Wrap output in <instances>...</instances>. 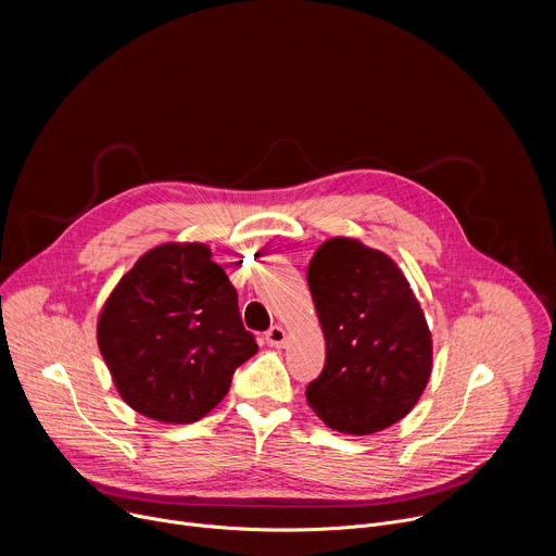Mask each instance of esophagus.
I'll return each mask as SVG.
<instances>
[{
	"label": "esophagus",
	"mask_w": 556,
	"mask_h": 556,
	"mask_svg": "<svg viewBox=\"0 0 556 556\" xmlns=\"http://www.w3.org/2000/svg\"><path fill=\"white\" fill-rule=\"evenodd\" d=\"M286 339H288V334H286V330H283L281 326H273V328L266 332V343H268L270 348H283V345H286Z\"/></svg>",
	"instance_id": "esophagus-1"
}]
</instances>
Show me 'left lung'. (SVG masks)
Masks as SVG:
<instances>
[{
  "instance_id": "8db88e82",
  "label": "left lung",
  "mask_w": 556,
  "mask_h": 556,
  "mask_svg": "<svg viewBox=\"0 0 556 556\" xmlns=\"http://www.w3.org/2000/svg\"><path fill=\"white\" fill-rule=\"evenodd\" d=\"M307 286L326 337V365L305 389L307 405L350 435L403 420L433 361L425 312L403 270L358 240L334 237L309 260Z\"/></svg>"
}]
</instances>
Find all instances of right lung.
I'll list each match as a JSON object with an SVG mask.
<instances>
[{"instance_id": "1", "label": "right lung", "mask_w": 556, "mask_h": 556, "mask_svg": "<svg viewBox=\"0 0 556 556\" xmlns=\"http://www.w3.org/2000/svg\"><path fill=\"white\" fill-rule=\"evenodd\" d=\"M97 339L121 399L172 425L204 418L257 354L237 290L204 244L144 253L105 301Z\"/></svg>"}]
</instances>
